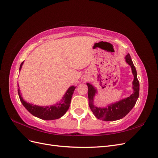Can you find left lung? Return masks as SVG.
Returning a JSON list of instances; mask_svg holds the SVG:
<instances>
[{
    "mask_svg": "<svg viewBox=\"0 0 158 158\" xmlns=\"http://www.w3.org/2000/svg\"><path fill=\"white\" fill-rule=\"evenodd\" d=\"M126 62L131 66L132 74L134 75L133 89L134 93L130 96L121 100L117 103L110 105L107 107L101 108L94 107V97L96 93V89L89 83H87L88 87V99L89 106L95 117L102 121H116L125 117L127 114L131 111L133 107L135 106L137 99L139 97L140 84L137 78V73L135 65H134L131 58V55L128 53L125 56Z\"/></svg>",
    "mask_w": 158,
    "mask_h": 158,
    "instance_id": "8db88e82",
    "label": "left lung"
}]
</instances>
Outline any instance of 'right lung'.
Masks as SVG:
<instances>
[{
  "label": "right lung",
  "mask_w": 158,
  "mask_h": 158,
  "mask_svg": "<svg viewBox=\"0 0 158 158\" xmlns=\"http://www.w3.org/2000/svg\"><path fill=\"white\" fill-rule=\"evenodd\" d=\"M23 62H22L20 66V70L22 66ZM74 86L70 87L67 92H66L63 99V102L56 104L54 106H46L40 107L37 106H33L32 104L27 103L22 99L20 94V89H18V94L20 99L23 104V106L29 111L31 114L38 118L44 119V120H54L63 117L66 112L68 111L70 107L72 96L74 91Z\"/></svg>",
  "instance_id": "1"
}]
</instances>
